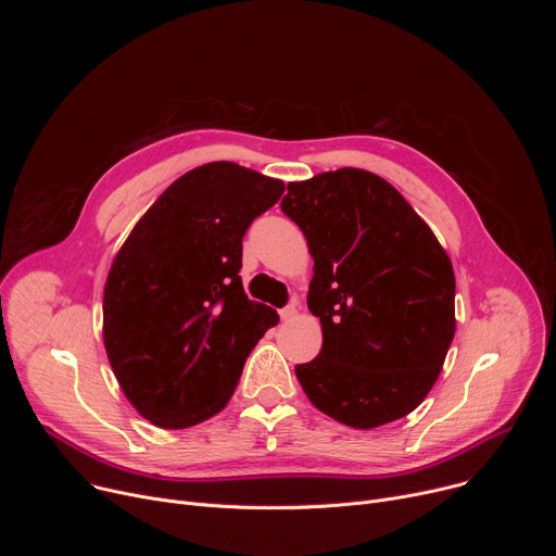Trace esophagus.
I'll list each match as a JSON object with an SVG mask.
<instances>
[{
  "label": "esophagus",
  "instance_id": "esophagus-1",
  "mask_svg": "<svg viewBox=\"0 0 556 556\" xmlns=\"http://www.w3.org/2000/svg\"><path fill=\"white\" fill-rule=\"evenodd\" d=\"M279 316H281L283 321H290V319H294V316H296V307L290 303V305H286V307L279 312Z\"/></svg>",
  "mask_w": 556,
  "mask_h": 556
}]
</instances>
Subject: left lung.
<instances>
[{
  "instance_id": "left-lung-1",
  "label": "left lung",
  "mask_w": 556,
  "mask_h": 556,
  "mask_svg": "<svg viewBox=\"0 0 556 556\" xmlns=\"http://www.w3.org/2000/svg\"><path fill=\"white\" fill-rule=\"evenodd\" d=\"M281 211L314 260L324 348L296 365L309 403L354 429L412 414L455 334V275L429 224L380 176L343 167L288 182Z\"/></svg>"
}]
</instances>
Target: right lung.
I'll use <instances>...</instances> for the list:
<instances>
[{
  "mask_svg": "<svg viewBox=\"0 0 556 556\" xmlns=\"http://www.w3.org/2000/svg\"><path fill=\"white\" fill-rule=\"evenodd\" d=\"M283 182L228 161L180 176L136 222L103 290V343L131 407L161 429L219 414L279 314L244 292L242 237Z\"/></svg>",
  "mask_w": 556,
  "mask_h": 556,
  "instance_id": "obj_1",
  "label": "right lung"
}]
</instances>
